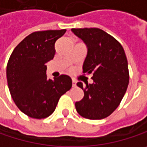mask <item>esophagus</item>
<instances>
[{
  "label": "esophagus",
  "mask_w": 147,
  "mask_h": 147,
  "mask_svg": "<svg viewBox=\"0 0 147 147\" xmlns=\"http://www.w3.org/2000/svg\"><path fill=\"white\" fill-rule=\"evenodd\" d=\"M72 86H73V87H76V82L74 79L72 80Z\"/></svg>",
  "instance_id": "esophagus-1"
}]
</instances>
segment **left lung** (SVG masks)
I'll use <instances>...</instances> for the list:
<instances>
[{
	"label": "left lung",
	"instance_id": "left-lung-1",
	"mask_svg": "<svg viewBox=\"0 0 147 147\" xmlns=\"http://www.w3.org/2000/svg\"><path fill=\"white\" fill-rule=\"evenodd\" d=\"M87 46L83 73L92 74V84L77 82L84 92L83 98L76 102L77 113L88 119H102L118 108L129 84L128 61L120 43L97 28H72Z\"/></svg>",
	"mask_w": 147,
	"mask_h": 147
}]
</instances>
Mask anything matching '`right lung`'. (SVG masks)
Returning a JSON list of instances; mask_svg holds the SVG:
<instances>
[{
	"mask_svg": "<svg viewBox=\"0 0 147 147\" xmlns=\"http://www.w3.org/2000/svg\"><path fill=\"white\" fill-rule=\"evenodd\" d=\"M65 32L32 33L17 45L9 58L7 79L11 96L21 111L31 118L40 119L52 114L60 97L72 86L69 76L49 79L46 75V63L55 56V44Z\"/></svg>",
	"mask_w": 147,
	"mask_h": 147,
	"instance_id": "add662e5",
	"label": "right lung"
}]
</instances>
